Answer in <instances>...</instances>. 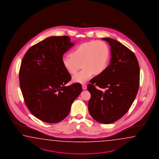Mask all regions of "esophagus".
Masks as SVG:
<instances>
[{"instance_id": "34e87169", "label": "esophagus", "mask_w": 159, "mask_h": 159, "mask_svg": "<svg viewBox=\"0 0 159 159\" xmlns=\"http://www.w3.org/2000/svg\"><path fill=\"white\" fill-rule=\"evenodd\" d=\"M82 89L83 90H86L87 89V86L85 84H82Z\"/></svg>"}]
</instances>
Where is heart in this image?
Listing matches in <instances>:
<instances>
[{"label": "heart", "instance_id": "1", "mask_svg": "<svg viewBox=\"0 0 159 159\" xmlns=\"http://www.w3.org/2000/svg\"><path fill=\"white\" fill-rule=\"evenodd\" d=\"M110 48L102 41H91L81 44L72 50L70 55L62 57V65L68 72L74 75L82 66L81 71L75 75V82L84 84L93 74L102 73L108 66Z\"/></svg>", "mask_w": 159, "mask_h": 159}]
</instances>
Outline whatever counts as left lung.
<instances>
[{
  "mask_svg": "<svg viewBox=\"0 0 159 159\" xmlns=\"http://www.w3.org/2000/svg\"><path fill=\"white\" fill-rule=\"evenodd\" d=\"M102 39L111 46V59L105 70L87 85L91 93L88 108L94 120L109 124L130 109L139 89L140 69L136 56L128 47L110 38ZM95 85L105 91L97 89Z\"/></svg>",
  "mask_w": 159,
  "mask_h": 159,
  "instance_id": "1",
  "label": "left lung"
}]
</instances>
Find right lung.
<instances>
[{
  "instance_id": "1",
  "label": "right lung",
  "mask_w": 159,
  "mask_h": 159,
  "mask_svg": "<svg viewBox=\"0 0 159 159\" xmlns=\"http://www.w3.org/2000/svg\"><path fill=\"white\" fill-rule=\"evenodd\" d=\"M75 45L68 36L47 38L30 47L22 59L20 86L30 112L42 121L54 124L69 113L72 103L82 92L62 65L64 53Z\"/></svg>"
}]
</instances>
